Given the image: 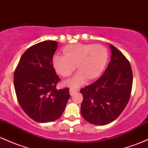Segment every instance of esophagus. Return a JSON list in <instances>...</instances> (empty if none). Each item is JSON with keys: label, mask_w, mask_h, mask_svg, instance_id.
<instances>
[{"label": "esophagus", "mask_w": 148, "mask_h": 148, "mask_svg": "<svg viewBox=\"0 0 148 148\" xmlns=\"http://www.w3.org/2000/svg\"><path fill=\"white\" fill-rule=\"evenodd\" d=\"M77 92V90L74 89V88H70V90H69V94H70L71 96H73L75 93Z\"/></svg>", "instance_id": "obj_1"}]
</instances>
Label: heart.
<instances>
[{
  "mask_svg": "<svg viewBox=\"0 0 148 148\" xmlns=\"http://www.w3.org/2000/svg\"><path fill=\"white\" fill-rule=\"evenodd\" d=\"M62 55H55L53 64L56 72L62 77L71 76L76 67L79 72L67 85L77 87L83 85L88 79L98 77L103 72L108 53L107 49L101 45L72 44L63 49Z\"/></svg>",
  "mask_w": 148,
  "mask_h": 148,
  "instance_id": "b5f03b06",
  "label": "heart"
}]
</instances>
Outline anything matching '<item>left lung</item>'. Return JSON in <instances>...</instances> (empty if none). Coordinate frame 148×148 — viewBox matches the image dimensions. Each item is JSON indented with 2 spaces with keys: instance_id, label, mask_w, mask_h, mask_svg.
Here are the masks:
<instances>
[{
  "instance_id": "left-lung-1",
  "label": "left lung",
  "mask_w": 148,
  "mask_h": 148,
  "mask_svg": "<svg viewBox=\"0 0 148 148\" xmlns=\"http://www.w3.org/2000/svg\"><path fill=\"white\" fill-rule=\"evenodd\" d=\"M111 61L103 75L80 90L84 97L81 113L86 121L106 125L121 114L130 100L133 74L129 60L110 45Z\"/></svg>"
}]
</instances>
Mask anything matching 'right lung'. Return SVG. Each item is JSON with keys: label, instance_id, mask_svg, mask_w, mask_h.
<instances>
[{"label": "right lung", "instance_id": "1", "mask_svg": "<svg viewBox=\"0 0 148 148\" xmlns=\"http://www.w3.org/2000/svg\"><path fill=\"white\" fill-rule=\"evenodd\" d=\"M58 42L47 40L24 52L14 71V85L20 106L37 123L58 119L70 97L69 88L58 90L60 81L53 67Z\"/></svg>", "mask_w": 148, "mask_h": 148}]
</instances>
